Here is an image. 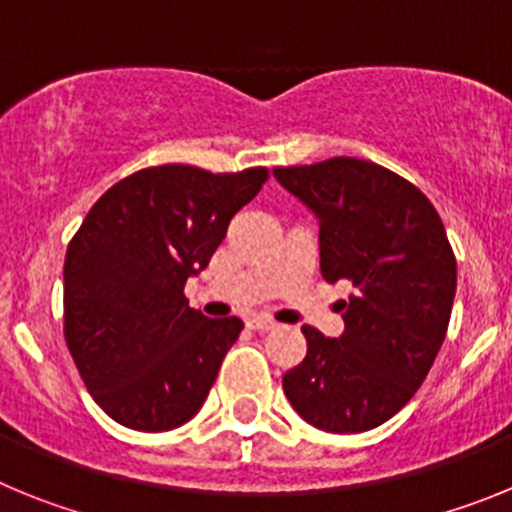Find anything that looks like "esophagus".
I'll return each instance as SVG.
<instances>
[{"instance_id":"esophagus-1","label":"esophagus","mask_w":512,"mask_h":512,"mask_svg":"<svg viewBox=\"0 0 512 512\" xmlns=\"http://www.w3.org/2000/svg\"><path fill=\"white\" fill-rule=\"evenodd\" d=\"M248 328H251V330H261V333H264V330H274V328H277V323H274V320H271V318H264V315H253V318H248Z\"/></svg>"}]
</instances>
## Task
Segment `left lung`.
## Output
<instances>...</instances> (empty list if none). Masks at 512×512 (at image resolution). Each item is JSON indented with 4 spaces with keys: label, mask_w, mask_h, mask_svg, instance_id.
Instances as JSON below:
<instances>
[{
    "label": "left lung",
    "mask_w": 512,
    "mask_h": 512,
    "mask_svg": "<svg viewBox=\"0 0 512 512\" xmlns=\"http://www.w3.org/2000/svg\"><path fill=\"white\" fill-rule=\"evenodd\" d=\"M318 220L320 274L351 279L343 333L302 328L307 356L282 379L302 420L328 433L372 431L431 372L456 295V259L441 217L402 176L361 158L274 169Z\"/></svg>",
    "instance_id": "1"
}]
</instances>
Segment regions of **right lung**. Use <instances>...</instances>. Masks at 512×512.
Instances as JSON below:
<instances>
[{
  "label": "right lung",
  "mask_w": 512,
  "mask_h": 512,
  "mask_svg": "<svg viewBox=\"0 0 512 512\" xmlns=\"http://www.w3.org/2000/svg\"><path fill=\"white\" fill-rule=\"evenodd\" d=\"M266 169L135 171L94 202L63 264V333L81 379L125 428L161 433L200 413L241 318L192 310L184 284L259 194Z\"/></svg>",
  "instance_id": "obj_1"
}]
</instances>
